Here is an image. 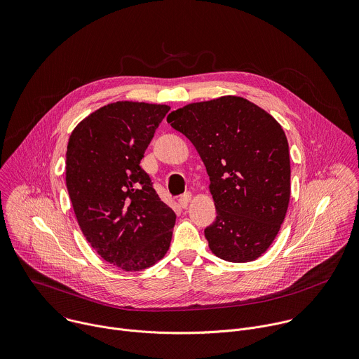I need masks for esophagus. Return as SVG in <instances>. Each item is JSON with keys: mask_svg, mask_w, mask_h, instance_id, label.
Here are the masks:
<instances>
[{"mask_svg": "<svg viewBox=\"0 0 359 359\" xmlns=\"http://www.w3.org/2000/svg\"><path fill=\"white\" fill-rule=\"evenodd\" d=\"M191 199H192V194H191V192H185V194H182V195L180 196L178 202H180V205H181L182 208H187Z\"/></svg>", "mask_w": 359, "mask_h": 359, "instance_id": "obj_1", "label": "esophagus"}]
</instances>
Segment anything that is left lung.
Here are the masks:
<instances>
[{"mask_svg": "<svg viewBox=\"0 0 359 359\" xmlns=\"http://www.w3.org/2000/svg\"><path fill=\"white\" fill-rule=\"evenodd\" d=\"M167 121L196 149L217 221L205 229L215 256L246 263L277 236L290 201L289 142L266 110L239 96L189 103Z\"/></svg>", "mask_w": 359, "mask_h": 359, "instance_id": "1", "label": "left lung"}]
</instances>
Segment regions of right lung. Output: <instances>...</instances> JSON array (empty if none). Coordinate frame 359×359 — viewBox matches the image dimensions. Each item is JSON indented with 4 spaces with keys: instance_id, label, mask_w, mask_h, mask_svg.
<instances>
[{
    "instance_id": "1",
    "label": "right lung",
    "mask_w": 359,
    "mask_h": 359,
    "mask_svg": "<svg viewBox=\"0 0 359 359\" xmlns=\"http://www.w3.org/2000/svg\"><path fill=\"white\" fill-rule=\"evenodd\" d=\"M167 104L116 102L83 118L66 150V187L78 224L97 255L124 271L160 262L175 213L140 167Z\"/></svg>"
}]
</instances>
